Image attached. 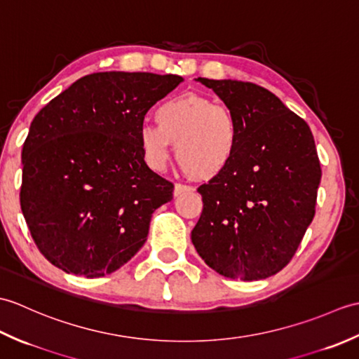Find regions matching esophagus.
Listing matches in <instances>:
<instances>
[{
	"label": "esophagus",
	"instance_id": "1",
	"mask_svg": "<svg viewBox=\"0 0 359 359\" xmlns=\"http://www.w3.org/2000/svg\"><path fill=\"white\" fill-rule=\"evenodd\" d=\"M189 191H193L191 187L182 185V184H175V185H174V197H177V196L184 194V193H189Z\"/></svg>",
	"mask_w": 359,
	"mask_h": 359
}]
</instances>
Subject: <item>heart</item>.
<instances>
[{"instance_id": "obj_1", "label": "heart", "mask_w": 359, "mask_h": 359, "mask_svg": "<svg viewBox=\"0 0 359 359\" xmlns=\"http://www.w3.org/2000/svg\"><path fill=\"white\" fill-rule=\"evenodd\" d=\"M156 125L139 129V147L152 170L168 160L170 143L180 166L196 179L208 180L222 174L239 149V123L222 104L201 94H180L157 106Z\"/></svg>"}]
</instances>
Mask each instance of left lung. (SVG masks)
<instances>
[{"label":"left lung","mask_w":359,"mask_h":359,"mask_svg":"<svg viewBox=\"0 0 359 359\" xmlns=\"http://www.w3.org/2000/svg\"><path fill=\"white\" fill-rule=\"evenodd\" d=\"M239 123L231 165L199 187L203 211L191 233L197 253L225 278L259 280L290 262L315 216L321 165L309 125L269 89L196 79Z\"/></svg>","instance_id":"left-lung-1"}]
</instances>
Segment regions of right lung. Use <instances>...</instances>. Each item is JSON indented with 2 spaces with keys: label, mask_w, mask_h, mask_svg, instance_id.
<instances>
[{
  "label": "right lung",
  "mask_w": 359,
  "mask_h": 359,
  "mask_svg": "<svg viewBox=\"0 0 359 359\" xmlns=\"http://www.w3.org/2000/svg\"><path fill=\"white\" fill-rule=\"evenodd\" d=\"M184 79L97 72L50 100L22 144L21 210L38 250L66 273L100 278L139 251L172 184L139 147L144 114Z\"/></svg>",
  "instance_id": "right-lung-1"
}]
</instances>
